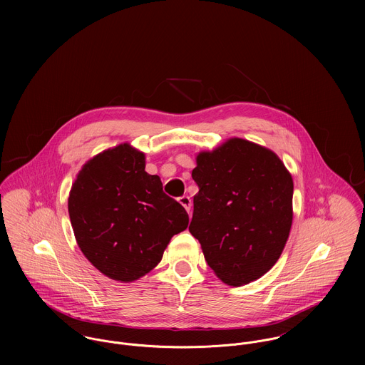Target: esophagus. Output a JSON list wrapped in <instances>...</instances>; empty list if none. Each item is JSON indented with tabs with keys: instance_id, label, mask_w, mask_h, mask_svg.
<instances>
[{
	"instance_id": "34e87169",
	"label": "esophagus",
	"mask_w": 365,
	"mask_h": 365,
	"mask_svg": "<svg viewBox=\"0 0 365 365\" xmlns=\"http://www.w3.org/2000/svg\"><path fill=\"white\" fill-rule=\"evenodd\" d=\"M178 202H180L184 208L187 209V212H188V213L191 212V198H190V197L184 195V197L178 198Z\"/></svg>"
}]
</instances>
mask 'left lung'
<instances>
[{
	"instance_id": "8db88e82",
	"label": "left lung",
	"mask_w": 365,
	"mask_h": 365,
	"mask_svg": "<svg viewBox=\"0 0 365 365\" xmlns=\"http://www.w3.org/2000/svg\"><path fill=\"white\" fill-rule=\"evenodd\" d=\"M191 235L216 277L240 287L278 261L292 225L294 181L272 150L240 138L197 155Z\"/></svg>"
}]
</instances>
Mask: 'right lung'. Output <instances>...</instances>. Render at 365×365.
<instances>
[{
  "mask_svg": "<svg viewBox=\"0 0 365 365\" xmlns=\"http://www.w3.org/2000/svg\"><path fill=\"white\" fill-rule=\"evenodd\" d=\"M146 156L120 143L90 158L68 195L77 245L100 272L133 282L161 261L171 237L188 226V213L163 192Z\"/></svg>",
  "mask_w": 365,
  "mask_h": 365,
  "instance_id": "right-lung-1",
  "label": "right lung"
}]
</instances>
